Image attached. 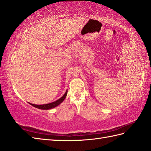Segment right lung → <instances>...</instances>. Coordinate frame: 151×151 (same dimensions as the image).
<instances>
[{
  "label": "right lung",
  "mask_w": 151,
  "mask_h": 151,
  "mask_svg": "<svg viewBox=\"0 0 151 151\" xmlns=\"http://www.w3.org/2000/svg\"><path fill=\"white\" fill-rule=\"evenodd\" d=\"M67 94V90L65 93V94H64L60 99H59L58 100H57V101H54L53 102H51V103L46 104H42V105L33 104H31V103H29V104H31L32 106H33L35 107V108L41 109V110H49V109H52V108H54L58 106L60 104L62 103V102L64 101V99H65Z\"/></svg>",
  "instance_id": "1"
}]
</instances>
